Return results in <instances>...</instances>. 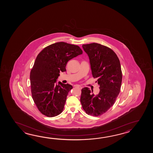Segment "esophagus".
I'll return each mask as SVG.
<instances>
[{
	"label": "esophagus",
	"instance_id": "34e87169",
	"mask_svg": "<svg viewBox=\"0 0 153 153\" xmlns=\"http://www.w3.org/2000/svg\"><path fill=\"white\" fill-rule=\"evenodd\" d=\"M75 87L79 88V89H81V88H82V87L80 86H79V85H76V86H75Z\"/></svg>",
	"mask_w": 153,
	"mask_h": 153
}]
</instances>
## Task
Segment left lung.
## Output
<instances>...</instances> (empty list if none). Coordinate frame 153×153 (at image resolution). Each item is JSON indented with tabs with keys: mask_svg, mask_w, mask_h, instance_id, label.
<instances>
[{
	"mask_svg": "<svg viewBox=\"0 0 153 153\" xmlns=\"http://www.w3.org/2000/svg\"><path fill=\"white\" fill-rule=\"evenodd\" d=\"M82 47L88 56L92 76L97 78L100 92L94 94L89 88H84L80 102L87 114L97 117L114 104L120 92L122 82L120 63L116 53L107 46L94 42Z\"/></svg>",
	"mask_w": 153,
	"mask_h": 153,
	"instance_id": "left-lung-1",
	"label": "left lung"
}]
</instances>
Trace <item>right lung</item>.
I'll use <instances>...</instances> for the list:
<instances>
[{
  "label": "right lung",
  "mask_w": 153,
  "mask_h": 153,
  "mask_svg": "<svg viewBox=\"0 0 153 153\" xmlns=\"http://www.w3.org/2000/svg\"><path fill=\"white\" fill-rule=\"evenodd\" d=\"M77 45L56 42L46 47L37 56L30 74L33 101L39 111L48 117H54L63 110L71 85L57 80L60 72H65L67 62L81 55Z\"/></svg>",
  "instance_id": "1"
}]
</instances>
